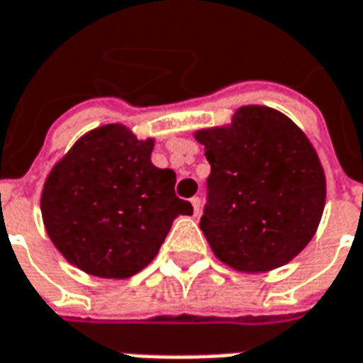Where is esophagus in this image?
<instances>
[{
    "instance_id": "esophagus-1",
    "label": "esophagus",
    "mask_w": 363,
    "mask_h": 363,
    "mask_svg": "<svg viewBox=\"0 0 363 363\" xmlns=\"http://www.w3.org/2000/svg\"><path fill=\"white\" fill-rule=\"evenodd\" d=\"M191 204H193L195 216H199V212H201V199H199V196H193V199H191Z\"/></svg>"
}]
</instances>
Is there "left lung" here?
Masks as SVG:
<instances>
[{"label": "left lung", "instance_id": "1", "mask_svg": "<svg viewBox=\"0 0 363 363\" xmlns=\"http://www.w3.org/2000/svg\"><path fill=\"white\" fill-rule=\"evenodd\" d=\"M210 162L201 229L235 271L286 265L318 229L325 174L305 132L267 106H242L231 125L195 132Z\"/></svg>", "mask_w": 363, "mask_h": 363}]
</instances>
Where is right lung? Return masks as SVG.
I'll use <instances>...</instances> for the list:
<instances>
[{"label":"right lung","instance_id":"add662e5","mask_svg":"<svg viewBox=\"0 0 363 363\" xmlns=\"http://www.w3.org/2000/svg\"><path fill=\"white\" fill-rule=\"evenodd\" d=\"M155 140L119 123L86 132L56 162L41 216L56 250L86 274L128 278L153 261L172 221L191 216L174 193L176 174L151 162Z\"/></svg>","mask_w":363,"mask_h":363}]
</instances>
